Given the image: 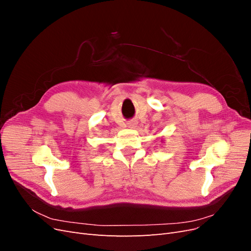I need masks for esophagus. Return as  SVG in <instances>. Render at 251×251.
<instances>
[{
  "label": "esophagus",
  "instance_id": "34e87169",
  "mask_svg": "<svg viewBox=\"0 0 251 251\" xmlns=\"http://www.w3.org/2000/svg\"><path fill=\"white\" fill-rule=\"evenodd\" d=\"M127 126H128V127H131V128L136 127V126H137V121H136V120H131V121H128V123H127Z\"/></svg>",
  "mask_w": 251,
  "mask_h": 251
}]
</instances>
